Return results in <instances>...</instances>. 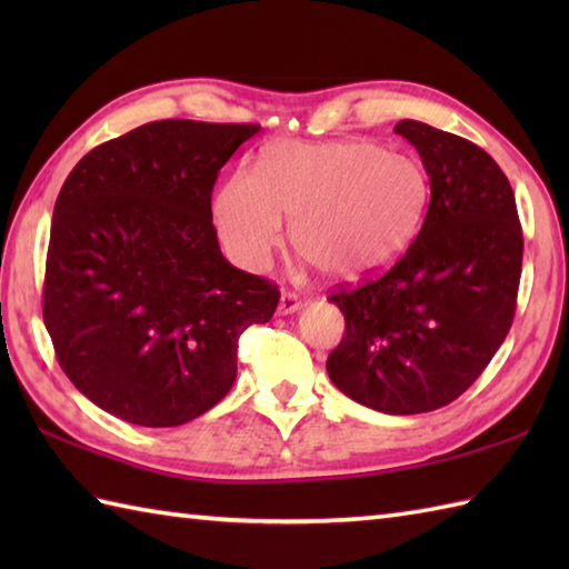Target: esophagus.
Here are the masks:
<instances>
[{
    "label": "esophagus",
    "mask_w": 569,
    "mask_h": 569,
    "mask_svg": "<svg viewBox=\"0 0 569 569\" xmlns=\"http://www.w3.org/2000/svg\"><path fill=\"white\" fill-rule=\"evenodd\" d=\"M300 308H303V300L296 293H283L281 300H278V316H293Z\"/></svg>",
    "instance_id": "obj_1"
}]
</instances>
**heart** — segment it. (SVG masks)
<instances>
[{
	"instance_id": "1",
	"label": "heart",
	"mask_w": 569,
	"mask_h": 569,
	"mask_svg": "<svg viewBox=\"0 0 569 569\" xmlns=\"http://www.w3.org/2000/svg\"><path fill=\"white\" fill-rule=\"evenodd\" d=\"M428 200V178L403 153L369 141H281L257 168H239L214 198L224 251L263 271L283 244V217L310 266L335 278L369 276L393 261Z\"/></svg>"
}]
</instances>
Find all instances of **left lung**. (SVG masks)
<instances>
[{
    "instance_id": "left-lung-1",
    "label": "left lung",
    "mask_w": 569,
    "mask_h": 569,
    "mask_svg": "<svg viewBox=\"0 0 569 569\" xmlns=\"http://www.w3.org/2000/svg\"><path fill=\"white\" fill-rule=\"evenodd\" d=\"M393 131L420 153L430 204L389 271L330 296L347 325L328 373L361 406L416 416L462 396L509 335L523 234L509 178L485 149L416 119Z\"/></svg>"
}]
</instances>
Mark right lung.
<instances>
[{"mask_svg":"<svg viewBox=\"0 0 569 569\" xmlns=\"http://www.w3.org/2000/svg\"><path fill=\"white\" fill-rule=\"evenodd\" d=\"M259 124L149 122L82 156L58 192L43 322L76 389L114 418L176 428L237 379L239 335L278 288L234 269L212 186Z\"/></svg>","mask_w":569,"mask_h":569,"instance_id":"obj_1","label":"right lung"}]
</instances>
